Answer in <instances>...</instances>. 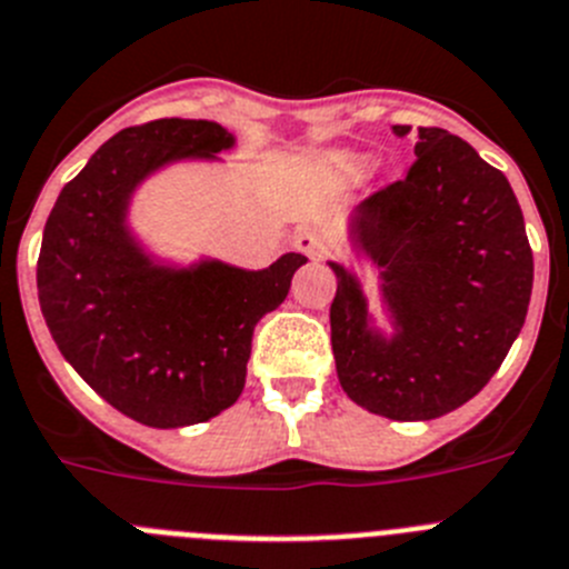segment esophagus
I'll use <instances>...</instances> for the list:
<instances>
[{
	"instance_id": "obj_1",
	"label": "esophagus",
	"mask_w": 569,
	"mask_h": 569,
	"mask_svg": "<svg viewBox=\"0 0 569 569\" xmlns=\"http://www.w3.org/2000/svg\"><path fill=\"white\" fill-rule=\"evenodd\" d=\"M295 247L300 249V252L306 254V258L311 260H320L326 258V254L335 249V243H331V234L326 232V229L320 227H303L300 232L295 234Z\"/></svg>"
}]
</instances>
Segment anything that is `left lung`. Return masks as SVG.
Masks as SVG:
<instances>
[{"label":"left lung","mask_w":569,"mask_h":569,"mask_svg":"<svg viewBox=\"0 0 569 569\" xmlns=\"http://www.w3.org/2000/svg\"><path fill=\"white\" fill-rule=\"evenodd\" d=\"M406 136V124H393ZM402 181L371 192L351 221L382 266L399 335L368 331L357 280L331 263V351L357 406L388 419H437L482 391L519 337L533 252L508 178L439 127H419Z\"/></svg>","instance_id":"obj_1"}]
</instances>
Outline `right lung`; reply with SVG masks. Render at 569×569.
I'll list each match as a JSON object with an SVG mask.
<instances>
[{"mask_svg": "<svg viewBox=\"0 0 569 569\" xmlns=\"http://www.w3.org/2000/svg\"><path fill=\"white\" fill-rule=\"evenodd\" d=\"M227 147L232 136L214 121L127 127L61 189L44 223L36 286L56 346L96 393L150 428L203 422L232 406L254 326L283 303L306 263L289 252L263 272L227 263L167 272L132 243V187L172 158Z\"/></svg>", "mask_w": 569, "mask_h": 569, "instance_id": "right-lung-1", "label": "right lung"}]
</instances>
